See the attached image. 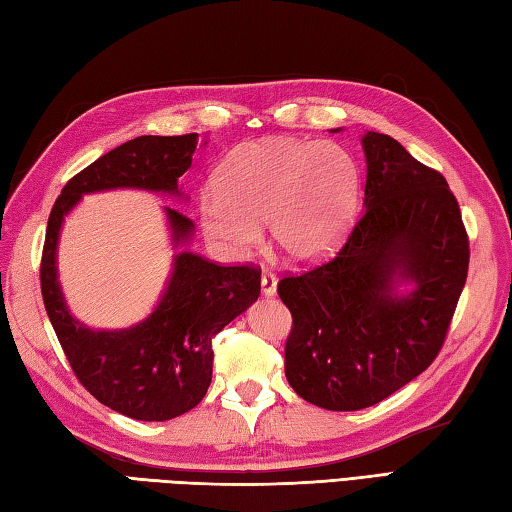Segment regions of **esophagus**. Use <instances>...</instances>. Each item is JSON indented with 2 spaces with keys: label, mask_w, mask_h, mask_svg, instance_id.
<instances>
[{
  "label": "esophagus",
  "mask_w": 512,
  "mask_h": 512,
  "mask_svg": "<svg viewBox=\"0 0 512 512\" xmlns=\"http://www.w3.org/2000/svg\"><path fill=\"white\" fill-rule=\"evenodd\" d=\"M276 287H278L276 276L271 274V271H263V276H260V291H263V296L265 298L276 296Z\"/></svg>",
  "instance_id": "34e87169"
}]
</instances>
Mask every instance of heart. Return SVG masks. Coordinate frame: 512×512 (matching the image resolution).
<instances>
[{
  "label": "heart",
  "mask_w": 512,
  "mask_h": 512,
  "mask_svg": "<svg viewBox=\"0 0 512 512\" xmlns=\"http://www.w3.org/2000/svg\"><path fill=\"white\" fill-rule=\"evenodd\" d=\"M358 165L331 141L269 137L238 145L198 196V223L227 258H245L263 241L291 263H314L336 247L353 221Z\"/></svg>",
  "instance_id": "b5f03b06"
}]
</instances>
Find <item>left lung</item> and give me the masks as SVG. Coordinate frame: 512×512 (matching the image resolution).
Instances as JSON below:
<instances>
[{"label": "left lung", "mask_w": 512, "mask_h": 512, "mask_svg": "<svg viewBox=\"0 0 512 512\" xmlns=\"http://www.w3.org/2000/svg\"><path fill=\"white\" fill-rule=\"evenodd\" d=\"M362 150L367 185L347 243L327 263L278 283L294 318L285 375L302 400L327 411L367 409L429 369L471 256L460 205L440 172L380 132L364 134Z\"/></svg>", "instance_id": "left-lung-1"}]
</instances>
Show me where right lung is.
Wrapping results in <instances>:
<instances>
[{
	"mask_svg": "<svg viewBox=\"0 0 512 512\" xmlns=\"http://www.w3.org/2000/svg\"><path fill=\"white\" fill-rule=\"evenodd\" d=\"M198 134L137 137L119 145L66 183L52 205L41 256V296L66 358L79 382L112 411L132 420L165 422L201 402L212 382V338L260 294L258 267H223L194 252V223L165 207L172 274L152 314L128 329H90L70 314L57 274L61 225L83 194L145 190L181 196L179 179L190 170Z\"/></svg>",
	"mask_w": 512,
	"mask_h": 512,
	"instance_id": "1",
	"label": "right lung"
}]
</instances>
